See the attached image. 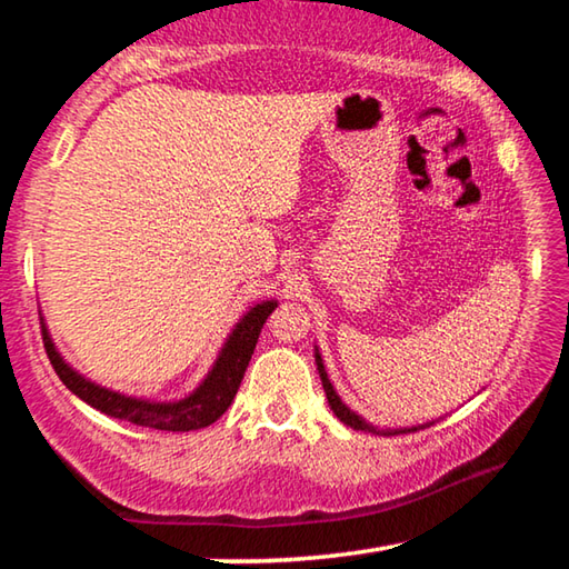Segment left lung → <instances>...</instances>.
Listing matches in <instances>:
<instances>
[{
  "label": "left lung",
  "mask_w": 569,
  "mask_h": 569,
  "mask_svg": "<svg viewBox=\"0 0 569 569\" xmlns=\"http://www.w3.org/2000/svg\"><path fill=\"white\" fill-rule=\"evenodd\" d=\"M313 359H316V369H319V377H321V383H323V391H326V399H329V407L331 411L339 417L346 427H351L356 431H369V435H381V437H391V435H409V431H419V429H427L429 423L435 421H427V423H419V427H399V429H379L373 427L371 421H366L363 417H359L353 409L346 407V403L341 401L339 393H336L333 383L329 379V373H326V366H323V359L319 353V346H313Z\"/></svg>",
  "instance_id": "1"
}]
</instances>
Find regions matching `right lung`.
Segmentation results:
<instances>
[{"mask_svg": "<svg viewBox=\"0 0 569 569\" xmlns=\"http://www.w3.org/2000/svg\"><path fill=\"white\" fill-rule=\"evenodd\" d=\"M276 298H266V301H258L246 308V313L240 316L233 329L226 336V341L220 346L216 361L208 369L203 381L176 401L130 397V393L108 389L102 383L88 379L72 363H67L64 356L57 351L52 333L42 319L44 349L64 387L84 403H90L92 409L108 413L112 419L138 423V427H150L160 431H196L218 421L228 411L230 403H233L240 381H243L246 366L258 343V336H261L263 323L276 311Z\"/></svg>", "mask_w": 569, "mask_h": 569, "instance_id": "add662e5", "label": "right lung"}]
</instances>
